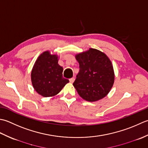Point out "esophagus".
<instances>
[{
	"instance_id": "obj_1",
	"label": "esophagus",
	"mask_w": 148,
	"mask_h": 148,
	"mask_svg": "<svg viewBox=\"0 0 148 148\" xmlns=\"http://www.w3.org/2000/svg\"><path fill=\"white\" fill-rule=\"evenodd\" d=\"M69 80H70V82L71 83H73L74 82V80H75V78L74 77L71 78H70V79H69Z\"/></svg>"
}]
</instances>
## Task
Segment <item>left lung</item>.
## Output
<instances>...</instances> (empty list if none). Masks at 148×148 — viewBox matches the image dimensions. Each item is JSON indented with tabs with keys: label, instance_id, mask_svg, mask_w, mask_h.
I'll list each match as a JSON object with an SVG mask.
<instances>
[{
	"label": "left lung",
	"instance_id": "8db88e82",
	"mask_svg": "<svg viewBox=\"0 0 148 148\" xmlns=\"http://www.w3.org/2000/svg\"><path fill=\"white\" fill-rule=\"evenodd\" d=\"M79 71L73 85L78 94L88 101L106 96L113 86V66L108 57L96 49H90L78 54Z\"/></svg>",
	"mask_w": 148,
	"mask_h": 148
}]
</instances>
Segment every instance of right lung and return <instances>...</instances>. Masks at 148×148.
I'll use <instances>...</instances> for the list:
<instances>
[{
	"label": "right lung",
	"instance_id": "1",
	"mask_svg": "<svg viewBox=\"0 0 148 148\" xmlns=\"http://www.w3.org/2000/svg\"><path fill=\"white\" fill-rule=\"evenodd\" d=\"M63 68L58 64L57 56L45 52L39 56L32 68V86L44 97L55 96L69 80L62 77Z\"/></svg>",
	"mask_w": 148,
	"mask_h": 148
}]
</instances>
